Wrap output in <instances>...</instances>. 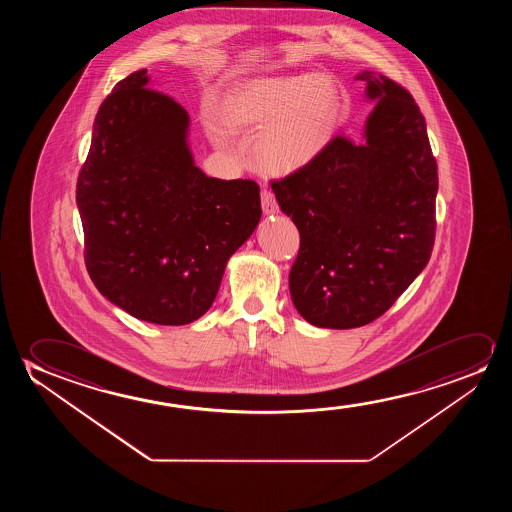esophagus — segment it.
I'll return each mask as SVG.
<instances>
[{"label":"esophagus","instance_id":"obj_1","mask_svg":"<svg viewBox=\"0 0 512 512\" xmlns=\"http://www.w3.org/2000/svg\"><path fill=\"white\" fill-rule=\"evenodd\" d=\"M260 204H262L264 213H276L278 211V203H276V197H274L273 190L271 189H262V192H260Z\"/></svg>","mask_w":512,"mask_h":512}]
</instances>
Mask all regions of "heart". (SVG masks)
<instances>
[{
    "instance_id": "b5f03b06",
    "label": "heart",
    "mask_w": 512,
    "mask_h": 512,
    "mask_svg": "<svg viewBox=\"0 0 512 512\" xmlns=\"http://www.w3.org/2000/svg\"><path fill=\"white\" fill-rule=\"evenodd\" d=\"M341 113V94L318 73L260 78L225 98L222 120L204 119L211 140L229 145L231 134H259L253 157L269 173H290L322 152Z\"/></svg>"
}]
</instances>
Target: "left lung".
<instances>
[{
	"label": "left lung",
	"instance_id": "1",
	"mask_svg": "<svg viewBox=\"0 0 512 512\" xmlns=\"http://www.w3.org/2000/svg\"><path fill=\"white\" fill-rule=\"evenodd\" d=\"M378 99L364 138L336 134L313 161L271 180L301 248L288 285L304 320L355 329L385 315L434 250L437 161L411 92L364 71Z\"/></svg>",
	"mask_w": 512,
	"mask_h": 512
}]
</instances>
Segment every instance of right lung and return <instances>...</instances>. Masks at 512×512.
Returning a JSON list of instances; mask_svg holds the SVG:
<instances>
[{
  "label": "right lung",
  "mask_w": 512,
  "mask_h": 512,
  "mask_svg": "<svg viewBox=\"0 0 512 512\" xmlns=\"http://www.w3.org/2000/svg\"><path fill=\"white\" fill-rule=\"evenodd\" d=\"M189 113L120 80L99 106L77 180L87 273L108 301L145 322L185 325L217 297L225 264L259 224V185L194 166Z\"/></svg>",
  "instance_id": "add662e5"
}]
</instances>
